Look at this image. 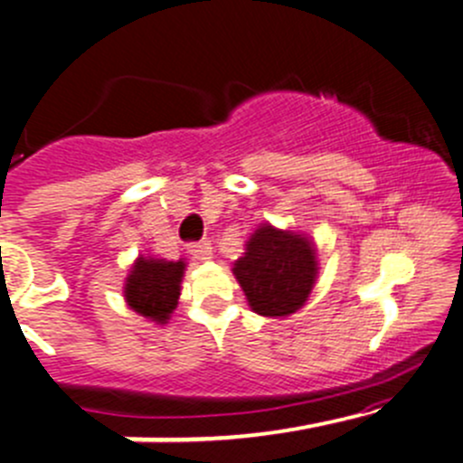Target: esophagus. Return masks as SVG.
I'll return each mask as SVG.
<instances>
[{
  "mask_svg": "<svg viewBox=\"0 0 463 463\" xmlns=\"http://www.w3.org/2000/svg\"><path fill=\"white\" fill-rule=\"evenodd\" d=\"M189 249V253H192V258H196V260H210L212 258V246H210V241H194V244H189L187 246Z\"/></svg>",
  "mask_w": 463,
  "mask_h": 463,
  "instance_id": "obj_1",
  "label": "esophagus"
}]
</instances>
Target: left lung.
I'll return each instance as SVG.
<instances>
[{"instance_id": "left-lung-1", "label": "left lung", "mask_w": 463, "mask_h": 463, "mask_svg": "<svg viewBox=\"0 0 463 463\" xmlns=\"http://www.w3.org/2000/svg\"><path fill=\"white\" fill-rule=\"evenodd\" d=\"M232 274L253 313L288 317L308 301L317 279L315 244L301 232L262 223L246 241L244 256L235 260Z\"/></svg>"}]
</instances>
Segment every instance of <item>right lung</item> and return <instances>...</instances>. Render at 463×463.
<instances>
[{
    "label": "right lung",
    "instance_id": "add662e5",
    "mask_svg": "<svg viewBox=\"0 0 463 463\" xmlns=\"http://www.w3.org/2000/svg\"><path fill=\"white\" fill-rule=\"evenodd\" d=\"M184 260L164 258H137L125 279V301L134 313L144 315L155 324H166L178 306L180 283L184 276Z\"/></svg>",
    "mask_w": 463,
    "mask_h": 463
}]
</instances>
